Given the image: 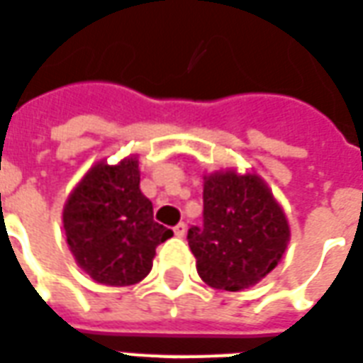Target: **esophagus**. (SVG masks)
<instances>
[{"mask_svg":"<svg viewBox=\"0 0 363 363\" xmlns=\"http://www.w3.org/2000/svg\"><path fill=\"white\" fill-rule=\"evenodd\" d=\"M185 232H187V226H185L184 222H179L178 226L174 228V234H176V238H184Z\"/></svg>","mask_w":363,"mask_h":363,"instance_id":"obj_1","label":"esophagus"}]
</instances>
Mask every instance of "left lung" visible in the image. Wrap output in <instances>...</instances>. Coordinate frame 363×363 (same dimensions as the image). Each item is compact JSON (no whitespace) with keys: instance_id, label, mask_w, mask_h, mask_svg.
Listing matches in <instances>:
<instances>
[{"instance_id":"obj_1","label":"left lung","mask_w":363,"mask_h":363,"mask_svg":"<svg viewBox=\"0 0 363 363\" xmlns=\"http://www.w3.org/2000/svg\"><path fill=\"white\" fill-rule=\"evenodd\" d=\"M203 179V226L187 232L201 280L228 292L255 286L290 242L284 208L255 172L218 170Z\"/></svg>"}]
</instances>
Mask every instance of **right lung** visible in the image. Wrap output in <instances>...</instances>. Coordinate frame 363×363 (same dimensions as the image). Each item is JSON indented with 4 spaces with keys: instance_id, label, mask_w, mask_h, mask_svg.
I'll return each mask as SVG.
<instances>
[{
    "instance_id": "right-lung-1",
    "label": "right lung",
    "mask_w": 363,
    "mask_h": 363,
    "mask_svg": "<svg viewBox=\"0 0 363 363\" xmlns=\"http://www.w3.org/2000/svg\"><path fill=\"white\" fill-rule=\"evenodd\" d=\"M139 184V156L118 164L100 160L63 207V230L77 265L106 286L141 282L152 269L156 245L174 236L155 222L152 203Z\"/></svg>"
}]
</instances>
